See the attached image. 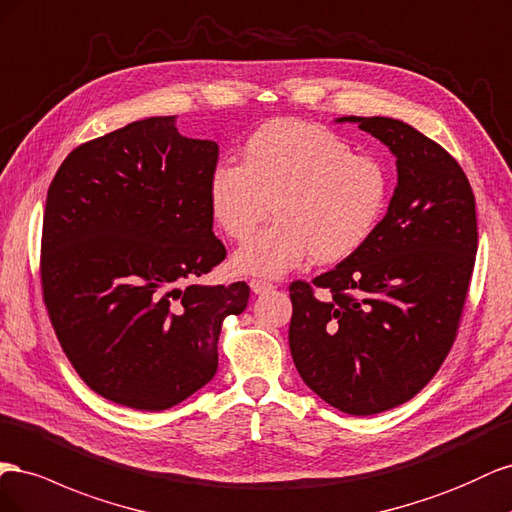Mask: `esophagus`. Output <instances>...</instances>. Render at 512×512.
Segmentation results:
<instances>
[{"label":"esophagus","mask_w":512,"mask_h":512,"mask_svg":"<svg viewBox=\"0 0 512 512\" xmlns=\"http://www.w3.org/2000/svg\"><path fill=\"white\" fill-rule=\"evenodd\" d=\"M251 289H253V294L261 296V294H268V291H272V289H274V285H272V283H268V281L253 279V281H251Z\"/></svg>","instance_id":"34e87169"}]
</instances>
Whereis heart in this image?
I'll return each instance as SVG.
<instances>
[{"label":"heart","mask_w":512,"mask_h":512,"mask_svg":"<svg viewBox=\"0 0 512 512\" xmlns=\"http://www.w3.org/2000/svg\"><path fill=\"white\" fill-rule=\"evenodd\" d=\"M390 175L379 160L354 154L332 130L302 120L261 126L242 165H216L208 201L216 225L246 240L270 210L274 225L231 257L240 274L276 279L313 259L337 264L367 242L386 212Z\"/></svg>","instance_id":"1"}]
</instances>
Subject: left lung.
I'll list each match as a JSON object with an SVG mask.
<instances>
[{
  "mask_svg": "<svg viewBox=\"0 0 512 512\" xmlns=\"http://www.w3.org/2000/svg\"><path fill=\"white\" fill-rule=\"evenodd\" d=\"M337 122L386 145L397 188L354 255L313 285H289V349L321 399L371 416L425 388L455 343L478 248L476 201L457 160L414 126L379 115Z\"/></svg>",
  "mask_w": 512,
  "mask_h": 512,
  "instance_id": "left-lung-1",
  "label": "left lung"
}]
</instances>
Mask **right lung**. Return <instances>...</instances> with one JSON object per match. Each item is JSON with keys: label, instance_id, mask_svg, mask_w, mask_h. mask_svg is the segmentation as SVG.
Instances as JSON below:
<instances>
[{"label": "right lung", "instance_id": "add662e5", "mask_svg": "<svg viewBox=\"0 0 512 512\" xmlns=\"http://www.w3.org/2000/svg\"><path fill=\"white\" fill-rule=\"evenodd\" d=\"M218 145L148 118L72 150L47 193L42 296L83 382L133 410L160 412L218 369L223 319L246 283L203 285L225 259L208 201Z\"/></svg>", "mask_w": 512, "mask_h": 512}]
</instances>
